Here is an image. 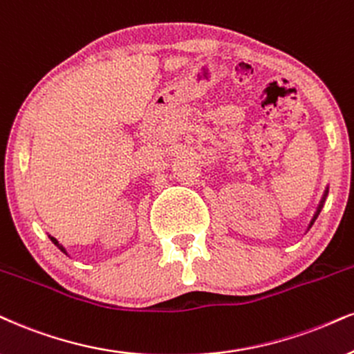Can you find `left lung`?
Returning <instances> with one entry per match:
<instances>
[{"label":"left lung","mask_w":354,"mask_h":354,"mask_svg":"<svg viewBox=\"0 0 354 354\" xmlns=\"http://www.w3.org/2000/svg\"><path fill=\"white\" fill-rule=\"evenodd\" d=\"M324 200H325V197H324ZM322 203H324V202H322ZM320 208H322V205H320V207H318V212H317V215H315V216H313V220H312V223H310V226L313 225V221H315V218L318 216V213H320Z\"/></svg>","instance_id":"left-lung-1"}]
</instances>
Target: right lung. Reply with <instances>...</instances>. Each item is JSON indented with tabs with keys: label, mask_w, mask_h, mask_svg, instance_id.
Here are the masks:
<instances>
[{
	"label": "right lung",
	"mask_w": 354,
	"mask_h": 354,
	"mask_svg": "<svg viewBox=\"0 0 354 354\" xmlns=\"http://www.w3.org/2000/svg\"><path fill=\"white\" fill-rule=\"evenodd\" d=\"M50 239H52V243H54V244H55V246H57V248H59V250H60V251H62V252H65V254H67V251H65V250H64V246H62V244H59V241H57V239H55V238H52V236H50Z\"/></svg>",
	"instance_id": "1"
}]
</instances>
